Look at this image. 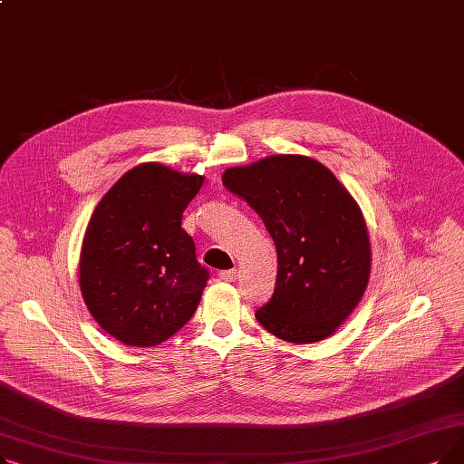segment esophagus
I'll list each match as a JSON object with an SVG mask.
<instances>
[{
	"label": "esophagus",
	"instance_id": "1",
	"mask_svg": "<svg viewBox=\"0 0 464 464\" xmlns=\"http://www.w3.org/2000/svg\"><path fill=\"white\" fill-rule=\"evenodd\" d=\"M237 276H238L237 269H231V271H222V273H219V280H224V282H235V280H237Z\"/></svg>",
	"mask_w": 464,
	"mask_h": 464
}]
</instances>
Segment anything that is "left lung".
<instances>
[{"instance_id": "1", "label": "left lung", "mask_w": 464, "mask_h": 464, "mask_svg": "<svg viewBox=\"0 0 464 464\" xmlns=\"http://www.w3.org/2000/svg\"><path fill=\"white\" fill-rule=\"evenodd\" d=\"M222 182L261 216L276 245L275 294L256 320L291 344L334 334L371 278V238L352 193L299 154L231 167Z\"/></svg>"}]
</instances>
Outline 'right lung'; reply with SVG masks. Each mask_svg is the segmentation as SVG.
Instances as JSON below:
<instances>
[{
    "mask_svg": "<svg viewBox=\"0 0 464 464\" xmlns=\"http://www.w3.org/2000/svg\"><path fill=\"white\" fill-rule=\"evenodd\" d=\"M203 180L163 163H140L116 180L90 218L81 294L92 318L121 344L158 346L199 306L208 271L182 229V212Z\"/></svg>",
    "mask_w": 464,
    "mask_h": 464,
    "instance_id": "obj_1",
    "label": "right lung"
}]
</instances>
